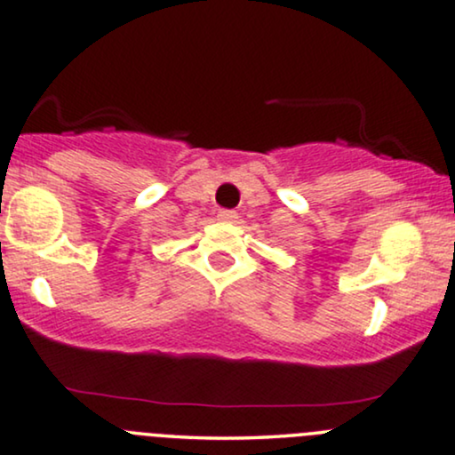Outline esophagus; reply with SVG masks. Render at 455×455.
Segmentation results:
<instances>
[{
    "mask_svg": "<svg viewBox=\"0 0 455 455\" xmlns=\"http://www.w3.org/2000/svg\"><path fill=\"white\" fill-rule=\"evenodd\" d=\"M218 220L220 222H237V213L231 210H222L218 212Z\"/></svg>",
    "mask_w": 455,
    "mask_h": 455,
    "instance_id": "1",
    "label": "esophagus"
}]
</instances>
